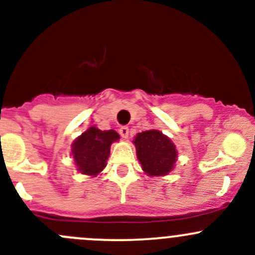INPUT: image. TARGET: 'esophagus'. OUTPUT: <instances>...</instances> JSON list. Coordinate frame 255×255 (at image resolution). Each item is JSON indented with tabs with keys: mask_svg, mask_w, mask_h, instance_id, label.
<instances>
[{
	"mask_svg": "<svg viewBox=\"0 0 255 255\" xmlns=\"http://www.w3.org/2000/svg\"><path fill=\"white\" fill-rule=\"evenodd\" d=\"M120 134H121V137L125 138V139H127L128 134H129V129H128V127H121L120 128Z\"/></svg>",
	"mask_w": 255,
	"mask_h": 255,
	"instance_id": "34e87169",
	"label": "esophagus"
}]
</instances>
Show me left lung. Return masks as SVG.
<instances>
[{
  "mask_svg": "<svg viewBox=\"0 0 255 255\" xmlns=\"http://www.w3.org/2000/svg\"><path fill=\"white\" fill-rule=\"evenodd\" d=\"M133 144L142 170L148 176H165L174 170L177 160L175 144L158 129L138 133Z\"/></svg>",
  "mask_w": 255,
  "mask_h": 255,
  "instance_id": "8db88e82",
  "label": "left lung"
}]
</instances>
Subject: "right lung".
<instances>
[{"mask_svg": "<svg viewBox=\"0 0 255 255\" xmlns=\"http://www.w3.org/2000/svg\"><path fill=\"white\" fill-rule=\"evenodd\" d=\"M120 134L116 130H101L92 126L71 144V155L79 173L97 176L107 165L111 144L118 142Z\"/></svg>", "mask_w": 255, "mask_h": 255, "instance_id": "add662e5", "label": "right lung"}]
</instances>
